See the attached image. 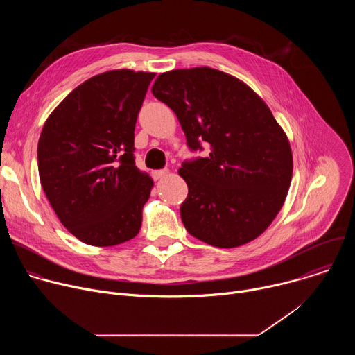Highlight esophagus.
<instances>
[{"label":"esophagus","mask_w":355,"mask_h":355,"mask_svg":"<svg viewBox=\"0 0 355 355\" xmlns=\"http://www.w3.org/2000/svg\"><path fill=\"white\" fill-rule=\"evenodd\" d=\"M151 174H153L155 180H162V178H164L168 174V171L167 170H156V171H153Z\"/></svg>","instance_id":"esophagus-1"}]
</instances>
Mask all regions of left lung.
Instances as JSON below:
<instances>
[{
	"label": "left lung",
	"mask_w": 355,
	"mask_h": 355,
	"mask_svg": "<svg viewBox=\"0 0 355 355\" xmlns=\"http://www.w3.org/2000/svg\"><path fill=\"white\" fill-rule=\"evenodd\" d=\"M153 95L177 115L191 151L178 170L188 185L181 220L193 237L232 248L259 237L284 205L292 178L286 135L264 101L209 67L157 77Z\"/></svg>",
	"instance_id": "left-lung-1"
}]
</instances>
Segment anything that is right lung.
Returning a JSON list of instances; mask_svg holds the SVG:
<instances>
[{
    "mask_svg": "<svg viewBox=\"0 0 355 355\" xmlns=\"http://www.w3.org/2000/svg\"><path fill=\"white\" fill-rule=\"evenodd\" d=\"M155 73L114 70L74 88L37 143L42 188L71 234L96 247L133 239L153 180L135 164V126Z\"/></svg>",
    "mask_w": 355,
    "mask_h": 355,
    "instance_id": "add662e5",
    "label": "right lung"
}]
</instances>
